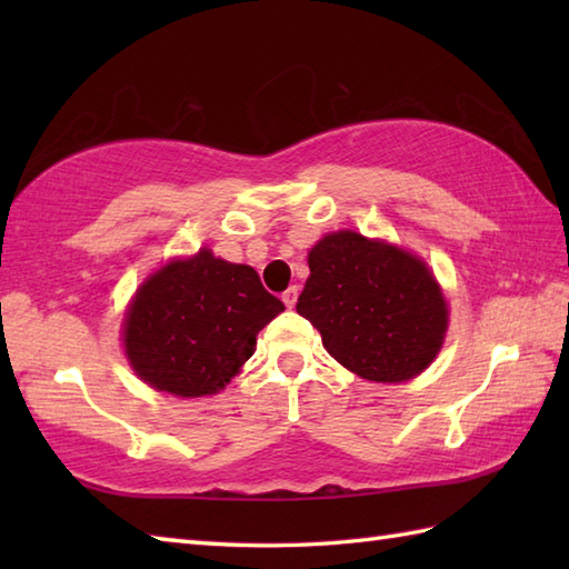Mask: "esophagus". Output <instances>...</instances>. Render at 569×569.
I'll use <instances>...</instances> for the list:
<instances>
[{
	"instance_id": "obj_1",
	"label": "esophagus",
	"mask_w": 569,
	"mask_h": 569,
	"mask_svg": "<svg viewBox=\"0 0 569 569\" xmlns=\"http://www.w3.org/2000/svg\"><path fill=\"white\" fill-rule=\"evenodd\" d=\"M281 298H283L286 308H293V306L298 303V286H291V288H288V291H286Z\"/></svg>"
}]
</instances>
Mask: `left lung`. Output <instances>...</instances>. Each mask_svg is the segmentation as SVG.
Returning a JSON list of instances; mask_svg holds the SVG:
<instances>
[{
    "label": "left lung",
    "mask_w": 569,
    "mask_h": 569,
    "mask_svg": "<svg viewBox=\"0 0 569 569\" xmlns=\"http://www.w3.org/2000/svg\"><path fill=\"white\" fill-rule=\"evenodd\" d=\"M308 266L296 310L345 369L367 381L401 383L432 365L450 312L426 261L342 229L310 249Z\"/></svg>",
    "instance_id": "8db88e82"
}]
</instances>
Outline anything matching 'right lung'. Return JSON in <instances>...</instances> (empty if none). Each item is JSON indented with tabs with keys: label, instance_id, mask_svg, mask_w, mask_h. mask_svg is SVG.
Returning <instances> with one entry per match:
<instances>
[{
	"label": "right lung",
	"instance_id": "right-lung-1",
	"mask_svg": "<svg viewBox=\"0 0 569 569\" xmlns=\"http://www.w3.org/2000/svg\"><path fill=\"white\" fill-rule=\"evenodd\" d=\"M286 306L247 263L200 249L139 286L124 318V355L141 381L180 398L212 396L253 355Z\"/></svg>",
	"mask_w": 569,
	"mask_h": 569
}]
</instances>
